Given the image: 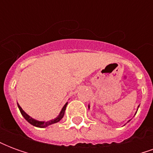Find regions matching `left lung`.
I'll use <instances>...</instances> for the list:
<instances>
[{
  "mask_svg": "<svg viewBox=\"0 0 153 153\" xmlns=\"http://www.w3.org/2000/svg\"><path fill=\"white\" fill-rule=\"evenodd\" d=\"M88 107H89V106H88Z\"/></svg>",
  "mask_w": 153,
  "mask_h": 153,
  "instance_id": "1",
  "label": "left lung"
}]
</instances>
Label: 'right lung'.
Here are the masks:
<instances>
[{
  "instance_id": "1",
  "label": "right lung",
  "mask_w": 153,
  "mask_h": 153,
  "mask_svg": "<svg viewBox=\"0 0 153 153\" xmlns=\"http://www.w3.org/2000/svg\"><path fill=\"white\" fill-rule=\"evenodd\" d=\"M67 106V103L64 106V107L61 110V111H60V115L58 117H56V119H54L52 120H50V121H47V122H44V121H38V120H33V118H31L29 115H28L26 113L23 111L20 106L18 104L19 106V109L20 111V112H21L22 115L25 117V119L28 122V123H30L31 125H33V126H36V127H38V128H45V127H47L48 125H52V124H55V123H57V122H59L61 120V119L63 118L64 115H65V108H66Z\"/></svg>"
}]
</instances>
